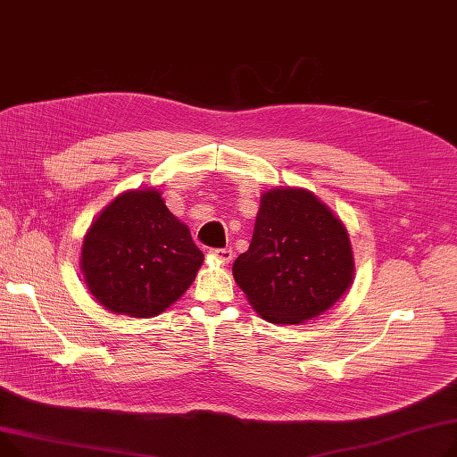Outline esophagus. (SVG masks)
<instances>
[{
    "label": "esophagus",
    "mask_w": 457,
    "mask_h": 457,
    "mask_svg": "<svg viewBox=\"0 0 457 457\" xmlns=\"http://www.w3.org/2000/svg\"><path fill=\"white\" fill-rule=\"evenodd\" d=\"M232 249H212L210 251V258H213L220 263H228L232 260Z\"/></svg>",
    "instance_id": "esophagus-1"
}]
</instances>
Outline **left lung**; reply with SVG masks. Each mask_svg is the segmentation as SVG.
<instances>
[{
	"label": "left lung",
	"mask_w": 457,
	"mask_h": 457,
	"mask_svg": "<svg viewBox=\"0 0 457 457\" xmlns=\"http://www.w3.org/2000/svg\"><path fill=\"white\" fill-rule=\"evenodd\" d=\"M239 289L258 315L301 325L330 310L354 278L345 223L306 187L262 194L249 251L232 265Z\"/></svg>",
	"instance_id": "8db88e82"
}]
</instances>
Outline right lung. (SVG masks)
Returning <instances> with one entry per match:
<instances>
[{
	"label": "right lung",
	"mask_w": 457,
	"mask_h": 457,
	"mask_svg": "<svg viewBox=\"0 0 457 457\" xmlns=\"http://www.w3.org/2000/svg\"><path fill=\"white\" fill-rule=\"evenodd\" d=\"M204 256L156 187L127 190L106 204L80 247V273L109 312L149 319L175 304Z\"/></svg>",
	"instance_id": "obj_1"
}]
</instances>
